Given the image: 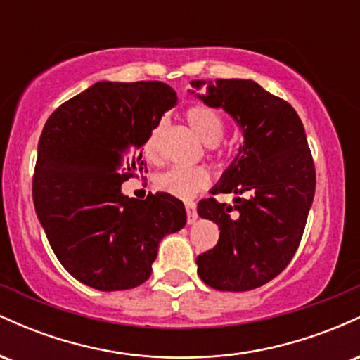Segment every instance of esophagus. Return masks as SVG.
<instances>
[{"label": "esophagus", "instance_id": "obj_1", "mask_svg": "<svg viewBox=\"0 0 360 360\" xmlns=\"http://www.w3.org/2000/svg\"><path fill=\"white\" fill-rule=\"evenodd\" d=\"M184 208H186V214H188V223L196 221V218H198L196 203H193V201H186Z\"/></svg>", "mask_w": 360, "mask_h": 360}]
</instances>
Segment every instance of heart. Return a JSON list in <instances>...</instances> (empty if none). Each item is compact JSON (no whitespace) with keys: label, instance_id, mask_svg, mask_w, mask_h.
I'll use <instances>...</instances> for the list:
<instances>
[{"label":"heart","instance_id":"obj_1","mask_svg":"<svg viewBox=\"0 0 360 360\" xmlns=\"http://www.w3.org/2000/svg\"><path fill=\"white\" fill-rule=\"evenodd\" d=\"M189 127L205 143H208L210 154L220 155L218 142L225 134V120L217 110L205 105L191 106L186 113ZM164 123L159 122L152 127L143 140V155L147 160H159V143L162 137ZM210 184V172L205 167H171L155 177V188L159 191L171 194L179 200H189L194 194L203 191Z\"/></svg>","mask_w":360,"mask_h":360}]
</instances>
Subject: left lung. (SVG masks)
Segmentation results:
<instances>
[{
  "label": "left lung",
  "instance_id": "left-lung-1",
  "mask_svg": "<svg viewBox=\"0 0 360 360\" xmlns=\"http://www.w3.org/2000/svg\"><path fill=\"white\" fill-rule=\"evenodd\" d=\"M205 81H191L200 89ZM242 128L243 146L212 194H247L235 205L206 198L198 214L220 229L218 243L198 255V274L218 291H250L281 274L298 250L316 186L303 123L288 101L250 79H217L198 94Z\"/></svg>",
  "mask_w": 360,
  "mask_h": 360
}]
</instances>
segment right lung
<instances>
[{
	"label": "right lung",
	"instance_id": "1",
	"mask_svg": "<svg viewBox=\"0 0 360 360\" xmlns=\"http://www.w3.org/2000/svg\"><path fill=\"white\" fill-rule=\"evenodd\" d=\"M176 91L159 81L96 82L62 103L39 140L34 205L64 269L100 291L137 288L150 278L159 242L186 225L183 201L122 193L147 164L142 146Z\"/></svg>",
	"mask_w": 360,
	"mask_h": 360
}]
</instances>
